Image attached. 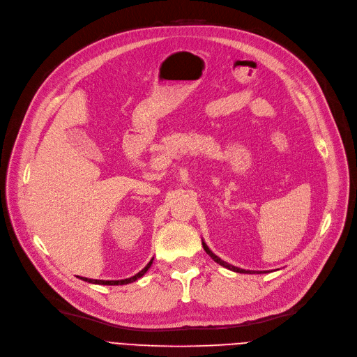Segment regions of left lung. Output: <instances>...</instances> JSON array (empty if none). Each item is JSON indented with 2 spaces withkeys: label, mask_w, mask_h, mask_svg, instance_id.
<instances>
[{
  "label": "left lung",
  "mask_w": 357,
  "mask_h": 357,
  "mask_svg": "<svg viewBox=\"0 0 357 357\" xmlns=\"http://www.w3.org/2000/svg\"><path fill=\"white\" fill-rule=\"evenodd\" d=\"M202 243H203V248H204V250H206V254H207L208 257H211L215 262H218L219 265H222V266H225V268H227V269H230V271H234V272H241V274H250V272H252V274H262V271H246V269L234 266V265H230V264L222 261L219 257H216V255L212 252L211 249H208V246H207L204 242H202ZM264 272H268V271H264Z\"/></svg>",
  "instance_id": "obj_1"
}]
</instances>
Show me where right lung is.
Instances as JSON below:
<instances>
[{
	"label": "right lung",
	"mask_w": 357,
	"mask_h": 357,
	"mask_svg": "<svg viewBox=\"0 0 357 357\" xmlns=\"http://www.w3.org/2000/svg\"><path fill=\"white\" fill-rule=\"evenodd\" d=\"M151 264H153V259L146 264V266L142 269V271H139L138 274H135L134 277H131V278H127V280H118V281H103V280H91V278H85V277H79L80 280H83V281H86V282H91V284H99V285H125V284H131V282H134V281H137L138 278H141L146 271H149V268L151 266Z\"/></svg>",
	"instance_id": "obj_1"
}]
</instances>
